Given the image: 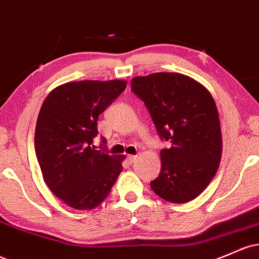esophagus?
Masks as SVG:
<instances>
[{"mask_svg": "<svg viewBox=\"0 0 259 259\" xmlns=\"http://www.w3.org/2000/svg\"><path fill=\"white\" fill-rule=\"evenodd\" d=\"M136 158H138V156H135V155H127L126 160H127V162H129V163H133V162L136 161Z\"/></svg>", "mask_w": 259, "mask_h": 259, "instance_id": "34e87169", "label": "esophagus"}]
</instances>
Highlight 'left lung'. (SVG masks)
I'll use <instances>...</instances> for the list:
<instances>
[{"label":"left lung","instance_id":"obj_1","mask_svg":"<svg viewBox=\"0 0 259 259\" xmlns=\"http://www.w3.org/2000/svg\"><path fill=\"white\" fill-rule=\"evenodd\" d=\"M132 91L149 109L162 140L161 172L151 188L171 203L197 198L214 178L223 152L214 98L186 75L157 72L132 79Z\"/></svg>","mask_w":259,"mask_h":259}]
</instances>
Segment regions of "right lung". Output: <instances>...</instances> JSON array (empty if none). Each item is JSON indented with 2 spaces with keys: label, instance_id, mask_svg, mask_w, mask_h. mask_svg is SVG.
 I'll list each match as a JSON object with an SVG mask.
<instances>
[{
  "label": "right lung",
  "instance_id": "right-lung-1",
  "mask_svg": "<svg viewBox=\"0 0 259 259\" xmlns=\"http://www.w3.org/2000/svg\"><path fill=\"white\" fill-rule=\"evenodd\" d=\"M126 87V81H78L48 95L35 126V153L51 192L77 210L98 206L123 169L124 155L96 150L98 116ZM106 143V139H103Z\"/></svg>",
  "mask_w": 259,
  "mask_h": 259
}]
</instances>
